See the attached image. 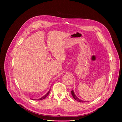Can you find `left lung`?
Listing matches in <instances>:
<instances>
[{"label": "left lung", "instance_id": "obj_1", "mask_svg": "<svg viewBox=\"0 0 122 122\" xmlns=\"http://www.w3.org/2000/svg\"><path fill=\"white\" fill-rule=\"evenodd\" d=\"M71 94H72V96H73V97L74 98V99L75 100H76V101H78V102H86V101H83V100H80V99H79L78 97H77L75 95V93H74V92L73 91V90H72V91H71Z\"/></svg>", "mask_w": 122, "mask_h": 122}]
</instances>
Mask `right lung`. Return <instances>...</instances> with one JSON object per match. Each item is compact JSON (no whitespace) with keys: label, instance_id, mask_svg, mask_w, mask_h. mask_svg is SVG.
<instances>
[{"label":"right lung","instance_id":"add662e5","mask_svg":"<svg viewBox=\"0 0 122 122\" xmlns=\"http://www.w3.org/2000/svg\"><path fill=\"white\" fill-rule=\"evenodd\" d=\"M50 90L47 92V93L45 94V95H44L43 97H41V98H39V99H32V100H43V99H45L46 97H47V96L49 95V93H50Z\"/></svg>","mask_w":122,"mask_h":122}]
</instances>
